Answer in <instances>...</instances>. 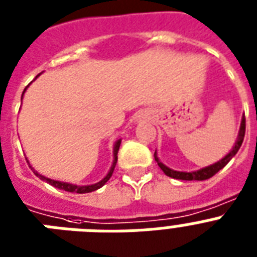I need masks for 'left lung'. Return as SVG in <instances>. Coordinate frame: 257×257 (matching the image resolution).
Here are the masks:
<instances>
[{
  "mask_svg": "<svg viewBox=\"0 0 257 257\" xmlns=\"http://www.w3.org/2000/svg\"><path fill=\"white\" fill-rule=\"evenodd\" d=\"M244 133H245V117L243 116L242 122H240V129H239V133H238V139H236V141H235L234 146H232V149L230 150V153L226 154L221 161L215 162L214 165H210L208 166V167L197 170V171L183 172V171H175V170H171L170 167L165 166L161 161H159V158L157 157V152L154 153V158L155 161H157V163H158L159 167H161L162 171L165 172L167 176H170V178L179 179V180H206V179L212 178L213 175H215L219 170L223 169L228 162H230V159H231L236 153H238V150L240 149V146H242L243 140H244Z\"/></svg>",
  "mask_w": 257,
  "mask_h": 257,
  "instance_id": "left-lung-1",
  "label": "left lung"
}]
</instances>
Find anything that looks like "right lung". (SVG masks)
Here are the masks:
<instances>
[{"label":"right lung","instance_id":"add662e5","mask_svg":"<svg viewBox=\"0 0 257 257\" xmlns=\"http://www.w3.org/2000/svg\"><path fill=\"white\" fill-rule=\"evenodd\" d=\"M36 77H39V75H36ZM29 87V86H27ZM26 87V88H27ZM25 88V91H26ZM25 91H23V94H25ZM23 94H22V98H23ZM120 144H121V140H117V141L115 142V145H113V162H112V166L111 169H109L108 174L104 176V178L100 180V182L95 183V184H91V185H75V184H70V183H65V182H59V180H52V179L49 178H45V176L40 175L38 171H35L34 170V172H35V175L39 176V178L42 179V180H44V182L49 183L51 185H53V187H56V188L59 189H62V191H66V192H74V193H88V192H92V191H96V189L102 188L103 185L105 184V183L108 182L109 178L112 176V174H113V170H115V166H116V162H117V153H118V148H120ZM30 165V163H29Z\"/></svg>","mask_w":257,"mask_h":257}]
</instances>
